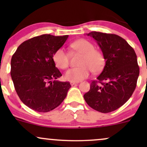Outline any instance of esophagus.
<instances>
[{"mask_svg": "<svg viewBox=\"0 0 147 147\" xmlns=\"http://www.w3.org/2000/svg\"><path fill=\"white\" fill-rule=\"evenodd\" d=\"M70 85L73 86V85H75V84H78L79 82H70Z\"/></svg>", "mask_w": 147, "mask_h": 147, "instance_id": "1", "label": "esophagus"}]
</instances>
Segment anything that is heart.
I'll return each instance as SVG.
<instances>
[{
	"label": "heart",
	"instance_id": "obj_1",
	"mask_svg": "<svg viewBox=\"0 0 147 147\" xmlns=\"http://www.w3.org/2000/svg\"><path fill=\"white\" fill-rule=\"evenodd\" d=\"M70 46L75 51L82 54V57L79 61L80 66L69 69L65 72L64 77L66 80L79 82L88 77L91 71L97 74L103 70L105 64L104 57L102 52L95 50L91 42L81 38L74 41ZM52 59L56 66L60 69L67 68L70 63L69 54L63 48L57 50Z\"/></svg>",
	"mask_w": 147,
	"mask_h": 147
}]
</instances>
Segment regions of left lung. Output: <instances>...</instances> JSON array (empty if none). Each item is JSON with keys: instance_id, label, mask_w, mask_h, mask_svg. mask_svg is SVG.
Returning a JSON list of instances; mask_svg holds the SVG:
<instances>
[{"instance_id": "8db88e82", "label": "left lung", "mask_w": 147, "mask_h": 147, "mask_svg": "<svg viewBox=\"0 0 147 147\" xmlns=\"http://www.w3.org/2000/svg\"><path fill=\"white\" fill-rule=\"evenodd\" d=\"M95 40L106 61L102 72L84 95L88 105L107 113L129 100L136 89L140 68L134 50L118 35L98 32L86 34Z\"/></svg>"}]
</instances>
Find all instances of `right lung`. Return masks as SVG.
<instances>
[{"label": "right lung", "mask_w": 147, "mask_h": 147, "mask_svg": "<svg viewBox=\"0 0 147 147\" xmlns=\"http://www.w3.org/2000/svg\"><path fill=\"white\" fill-rule=\"evenodd\" d=\"M68 37H33L22 43L11 57V77L15 90L23 104L34 111L46 113L55 109L71 87L69 82L57 80L62 75L52 59Z\"/></svg>", "instance_id": "1"}]
</instances>
